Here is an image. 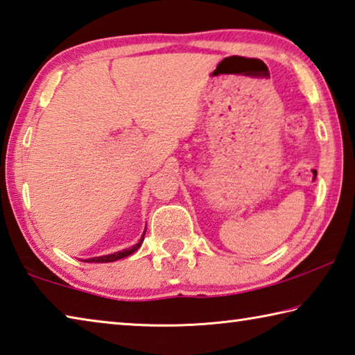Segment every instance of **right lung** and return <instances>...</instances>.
<instances>
[{"instance_id":"right-lung-1","label":"right lung","mask_w":355,"mask_h":355,"mask_svg":"<svg viewBox=\"0 0 355 355\" xmlns=\"http://www.w3.org/2000/svg\"><path fill=\"white\" fill-rule=\"evenodd\" d=\"M144 235H146V230H144L142 233V238L139 239V243L135 244L133 248L130 249H123L120 252H116V254H110V255H101V257H94V258H87L86 263H111V261H116V260H120V258H125L128 257L131 254H135V252L141 248V244L144 241Z\"/></svg>"}]
</instances>
